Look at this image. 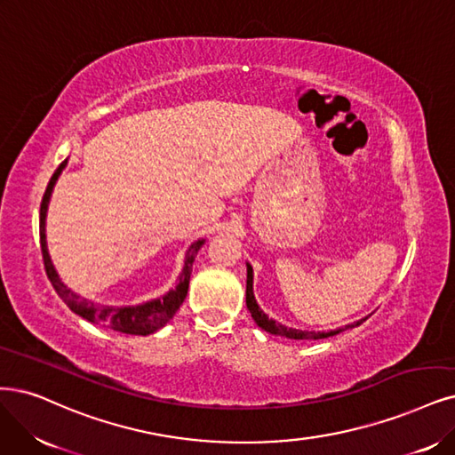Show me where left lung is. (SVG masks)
<instances>
[{"instance_id":"obj_1","label":"left lung","mask_w":455,"mask_h":455,"mask_svg":"<svg viewBox=\"0 0 455 455\" xmlns=\"http://www.w3.org/2000/svg\"><path fill=\"white\" fill-rule=\"evenodd\" d=\"M247 266V289H245V304H247V309L251 313V316H253V321L257 323L259 328H262L264 331L272 333V335H281V338H287V339H324V338H331V335H338L348 328H356L360 326L367 316L360 318V321L352 323L345 328H338V330H330V331H306V330H296V328H287L283 326L279 323H275L274 318L267 316L260 306L257 304V298H255V292H253V266H251L249 262L245 264Z\"/></svg>"}]
</instances>
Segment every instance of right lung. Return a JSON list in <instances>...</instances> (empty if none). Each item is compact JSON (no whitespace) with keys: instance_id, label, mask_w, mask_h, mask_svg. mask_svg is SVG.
Masks as SVG:
<instances>
[{"instance_id":"obj_1","label":"right lung","mask_w":455,"mask_h":455,"mask_svg":"<svg viewBox=\"0 0 455 455\" xmlns=\"http://www.w3.org/2000/svg\"><path fill=\"white\" fill-rule=\"evenodd\" d=\"M65 166H67V159L58 166L54 176L50 178L48 188H46L43 202H41V225H39L41 251H43L44 270H46L50 283H52V287L56 289L60 298L65 301L67 307H69L73 313H76L78 316L86 318L88 323L100 324L108 330L129 333V335H149V333L161 330L176 315V311L183 304L185 296H188L193 262H195L198 249L206 243V240L200 238L189 245L188 253H185V259H183V267L176 279V284L166 294H163L159 298L148 299V301H142V304H134V306H103V304H95V301H92V299L78 296L75 291L67 287V284L61 281V277L58 275L56 266L52 264V259H50L48 245H46L48 204H50V198H52L54 185H56L58 178L61 176V172L65 171Z\"/></svg>"}]
</instances>
